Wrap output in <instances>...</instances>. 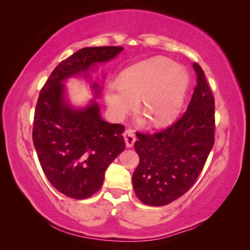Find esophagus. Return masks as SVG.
I'll return each mask as SVG.
<instances>
[{
  "instance_id": "obj_1",
  "label": "esophagus",
  "mask_w": 250,
  "mask_h": 250,
  "mask_svg": "<svg viewBox=\"0 0 250 250\" xmlns=\"http://www.w3.org/2000/svg\"><path fill=\"white\" fill-rule=\"evenodd\" d=\"M124 139L125 142V146L128 148H131L132 146L134 145L135 143V135H134V132L133 130H125V133H124Z\"/></svg>"
}]
</instances>
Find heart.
Masks as SVG:
<instances>
[{
  "label": "heart",
  "instance_id": "obj_1",
  "mask_svg": "<svg viewBox=\"0 0 250 250\" xmlns=\"http://www.w3.org/2000/svg\"><path fill=\"white\" fill-rule=\"evenodd\" d=\"M189 88V74L166 57H153L120 73L117 84L106 88L105 103L115 120L124 119L141 100L142 111L156 126L177 120Z\"/></svg>",
  "mask_w": 250,
  "mask_h": 250
}]
</instances>
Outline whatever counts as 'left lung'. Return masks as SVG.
<instances>
[{
  "instance_id": "left-lung-1",
  "label": "left lung",
  "mask_w": 250,
  "mask_h": 250,
  "mask_svg": "<svg viewBox=\"0 0 250 250\" xmlns=\"http://www.w3.org/2000/svg\"><path fill=\"white\" fill-rule=\"evenodd\" d=\"M196 87L184 116L155 134H141L134 149L140 163L132 176L135 194L149 206H163L192 187L215 139L214 97L201 66L193 63Z\"/></svg>"
}]
</instances>
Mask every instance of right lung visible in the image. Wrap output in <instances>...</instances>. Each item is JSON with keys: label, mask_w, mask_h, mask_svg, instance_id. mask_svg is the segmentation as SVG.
I'll return each instance as SVG.
<instances>
[{"label": "right lung", "mask_w": 250, "mask_h": 250, "mask_svg": "<svg viewBox=\"0 0 250 250\" xmlns=\"http://www.w3.org/2000/svg\"><path fill=\"white\" fill-rule=\"evenodd\" d=\"M124 47H84L59 63L42 88L36 104L33 144L42 168L54 187L68 198L87 199L102 187L105 171L125 150L124 125L108 124L97 102L102 81L92 79L99 64L115 59ZM83 78L95 98L74 106L64 84ZM105 76H103V79Z\"/></svg>", "instance_id": "right-lung-1"}]
</instances>
